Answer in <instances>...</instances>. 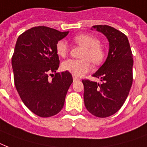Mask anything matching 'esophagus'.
I'll return each instance as SVG.
<instances>
[{
    "label": "esophagus",
    "mask_w": 147,
    "mask_h": 147,
    "mask_svg": "<svg viewBox=\"0 0 147 147\" xmlns=\"http://www.w3.org/2000/svg\"><path fill=\"white\" fill-rule=\"evenodd\" d=\"M77 80H79V78L74 77V82H76V81H77Z\"/></svg>",
    "instance_id": "obj_1"
}]
</instances>
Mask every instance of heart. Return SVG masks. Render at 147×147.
Listing matches in <instances>:
<instances>
[{
	"mask_svg": "<svg viewBox=\"0 0 147 147\" xmlns=\"http://www.w3.org/2000/svg\"><path fill=\"white\" fill-rule=\"evenodd\" d=\"M74 44L84 47L80 60L70 59L63 61L61 64L62 70L70 73L74 77H80L91 70L92 63L99 65L103 62L106 57L105 50L100 45L98 38L91 34H81L73 38ZM56 53L61 57H65L68 54L67 44L63 40H59L56 44Z\"/></svg>",
	"mask_w": 147,
	"mask_h": 147,
	"instance_id": "heart-1",
	"label": "heart"
}]
</instances>
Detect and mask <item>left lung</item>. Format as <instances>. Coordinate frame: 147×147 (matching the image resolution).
Masks as SVG:
<instances>
[{
  "mask_svg": "<svg viewBox=\"0 0 147 147\" xmlns=\"http://www.w3.org/2000/svg\"><path fill=\"white\" fill-rule=\"evenodd\" d=\"M93 27L107 37L110 49L104 63L93 74L103 83L82 80L84 104L90 113L103 118L117 113L127 98L133 84L134 59L124 34L108 25Z\"/></svg>",
  "mask_w": 147,
  "mask_h": 147,
  "instance_id": "1",
  "label": "left lung"
}]
</instances>
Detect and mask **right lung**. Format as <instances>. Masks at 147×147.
<instances>
[{
	"label": "right lung",
	"mask_w": 147,
	"mask_h": 147,
	"mask_svg": "<svg viewBox=\"0 0 147 147\" xmlns=\"http://www.w3.org/2000/svg\"><path fill=\"white\" fill-rule=\"evenodd\" d=\"M68 33L38 26L21 34L16 42L11 61L16 89L25 106L40 117H52L62 110L73 83L70 73H56L60 64L56 44Z\"/></svg>",
	"instance_id": "obj_1"
}]
</instances>
